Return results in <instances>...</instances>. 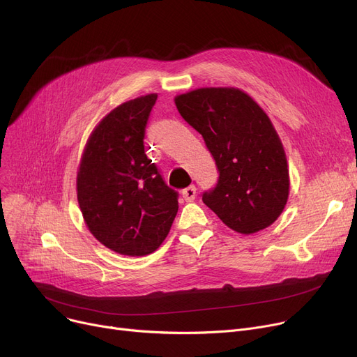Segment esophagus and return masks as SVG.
Instances as JSON below:
<instances>
[{
	"label": "esophagus",
	"mask_w": 357,
	"mask_h": 357,
	"mask_svg": "<svg viewBox=\"0 0 357 357\" xmlns=\"http://www.w3.org/2000/svg\"><path fill=\"white\" fill-rule=\"evenodd\" d=\"M195 197H197V190H195L194 185L188 186V188L182 190V198H183L186 202H192V201L195 199Z\"/></svg>",
	"instance_id": "esophagus-1"
}]
</instances>
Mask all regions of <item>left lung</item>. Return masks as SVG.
Segmentation results:
<instances>
[{"label": "left lung", "instance_id": "1", "mask_svg": "<svg viewBox=\"0 0 357 357\" xmlns=\"http://www.w3.org/2000/svg\"><path fill=\"white\" fill-rule=\"evenodd\" d=\"M175 105L204 137L218 167V183L202 195L204 204L236 233L269 227L288 202L289 169L264 108L233 86L197 88L176 96Z\"/></svg>", "mask_w": 357, "mask_h": 357}]
</instances>
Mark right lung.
I'll return each instance as SVG.
<instances>
[{
	"label": "right lung",
	"instance_id": "1",
	"mask_svg": "<svg viewBox=\"0 0 357 357\" xmlns=\"http://www.w3.org/2000/svg\"><path fill=\"white\" fill-rule=\"evenodd\" d=\"M156 98L147 93L111 109L92 130L78 166L77 197L88 230L124 256L153 253L178 213V194L144 153Z\"/></svg>",
	"mask_w": 357,
	"mask_h": 357
}]
</instances>
